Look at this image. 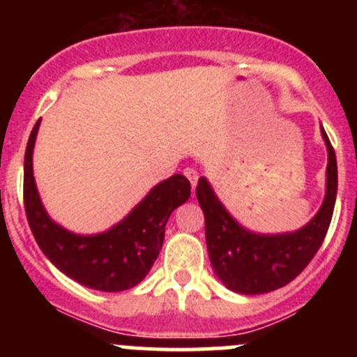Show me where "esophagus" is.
<instances>
[{"label":"esophagus","mask_w":357,"mask_h":357,"mask_svg":"<svg viewBox=\"0 0 357 357\" xmlns=\"http://www.w3.org/2000/svg\"><path fill=\"white\" fill-rule=\"evenodd\" d=\"M183 174L190 179V183H192V188H195L197 181H199V172H197L193 167H186L185 171H183Z\"/></svg>","instance_id":"34e87169"}]
</instances>
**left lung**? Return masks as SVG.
<instances>
[{"mask_svg": "<svg viewBox=\"0 0 357 357\" xmlns=\"http://www.w3.org/2000/svg\"><path fill=\"white\" fill-rule=\"evenodd\" d=\"M328 149L326 193L318 214L294 233L257 235L240 226L218 200L205 178L199 179L197 199L205 215V242L215 276L236 294L257 295L282 289L297 278L321 247L330 228L337 197V157Z\"/></svg>", "mask_w": 357, "mask_h": 357, "instance_id": "left-lung-1", "label": "left lung"}]
</instances>
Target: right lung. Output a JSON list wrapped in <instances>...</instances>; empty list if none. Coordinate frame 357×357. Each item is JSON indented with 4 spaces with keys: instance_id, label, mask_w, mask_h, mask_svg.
<instances>
[{
    "instance_id": "1",
    "label": "right lung",
    "mask_w": 357,
    "mask_h": 357,
    "mask_svg": "<svg viewBox=\"0 0 357 357\" xmlns=\"http://www.w3.org/2000/svg\"><path fill=\"white\" fill-rule=\"evenodd\" d=\"M39 119L29 136L24 158V207L29 226L43 254L74 282L102 291H122L138 285L153 266L164 243L169 215L192 195L183 174L158 183L119 225L100 235H75L50 219L32 176V150Z\"/></svg>"
}]
</instances>
